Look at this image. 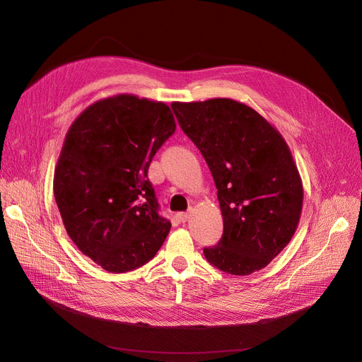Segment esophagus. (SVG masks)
<instances>
[{
  "label": "esophagus",
  "mask_w": 362,
  "mask_h": 362,
  "mask_svg": "<svg viewBox=\"0 0 362 362\" xmlns=\"http://www.w3.org/2000/svg\"><path fill=\"white\" fill-rule=\"evenodd\" d=\"M177 218L180 220V222H182V223H185V222H186V220H187V218H189V213H179V214H177Z\"/></svg>",
  "instance_id": "obj_1"
}]
</instances>
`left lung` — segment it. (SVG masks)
<instances>
[{
  "mask_svg": "<svg viewBox=\"0 0 362 362\" xmlns=\"http://www.w3.org/2000/svg\"><path fill=\"white\" fill-rule=\"evenodd\" d=\"M171 107L209 164L223 216L222 238L204 256L230 275L263 269L291 241L303 206L302 179L284 137L232 99Z\"/></svg>",
  "mask_w": 362,
  "mask_h": 362,
  "instance_id": "1",
  "label": "left lung"
}]
</instances>
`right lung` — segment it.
Returning a JSON list of instances; mask_svg holds the SVG:
<instances>
[{
  "label": "right lung",
  "mask_w": 362,
  "mask_h": 362,
  "mask_svg": "<svg viewBox=\"0 0 362 362\" xmlns=\"http://www.w3.org/2000/svg\"><path fill=\"white\" fill-rule=\"evenodd\" d=\"M176 121L164 102L117 94L90 105L69 127L53 189L65 229L107 272L148 263L171 223L158 214L148 168Z\"/></svg>",
  "instance_id": "add662e5"
}]
</instances>
